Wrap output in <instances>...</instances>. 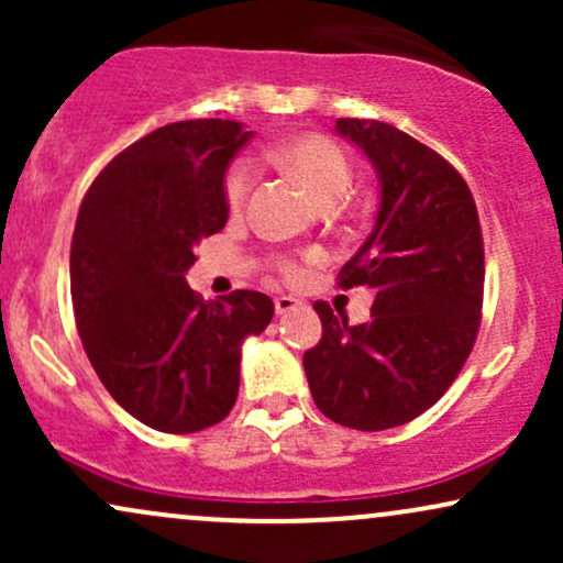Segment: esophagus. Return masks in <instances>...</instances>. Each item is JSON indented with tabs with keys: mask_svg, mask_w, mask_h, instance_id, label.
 Segmentation results:
<instances>
[{
	"mask_svg": "<svg viewBox=\"0 0 563 563\" xmlns=\"http://www.w3.org/2000/svg\"><path fill=\"white\" fill-rule=\"evenodd\" d=\"M296 307H299V299H294V296H277V299H275V312L277 314L294 312Z\"/></svg>",
	"mask_w": 563,
	"mask_h": 563,
	"instance_id": "1",
	"label": "esophagus"
}]
</instances>
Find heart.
<instances>
[{
    "instance_id": "heart-1",
    "label": "heart",
    "mask_w": 563,
    "mask_h": 563,
    "mask_svg": "<svg viewBox=\"0 0 563 563\" xmlns=\"http://www.w3.org/2000/svg\"><path fill=\"white\" fill-rule=\"evenodd\" d=\"M277 158L325 206L335 203L352 185V164H349L344 147L335 140L325 137V134H301V137H294L277 151ZM251 185H254V166L249 161L232 164L228 179H224V196H228L230 209H241L245 198H249ZM286 269L294 273L290 264Z\"/></svg>"
}]
</instances>
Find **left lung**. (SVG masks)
<instances>
[{"label": "left lung", "instance_id": "obj_1", "mask_svg": "<svg viewBox=\"0 0 563 563\" xmlns=\"http://www.w3.org/2000/svg\"><path fill=\"white\" fill-rule=\"evenodd\" d=\"M335 132L378 174L373 232L341 267V288L376 290L371 320L349 325L325 301L303 373L322 416L357 431L402 426L450 389L482 320L484 243L466 179L384 121L339 119Z\"/></svg>", "mask_w": 563, "mask_h": 563}]
</instances>
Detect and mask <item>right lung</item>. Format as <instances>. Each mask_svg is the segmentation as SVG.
<instances>
[{
	"label": "right lung",
	"mask_w": 563,
	"mask_h": 563,
	"mask_svg": "<svg viewBox=\"0 0 563 563\" xmlns=\"http://www.w3.org/2000/svg\"><path fill=\"white\" fill-rule=\"evenodd\" d=\"M251 137L241 121L161 126L97 174L76 219L70 299L84 352L115 402L166 434L228 418L243 341L275 314L260 290L203 301L185 283L196 245L228 224L224 174Z\"/></svg>",
	"instance_id": "add662e5"
}]
</instances>
